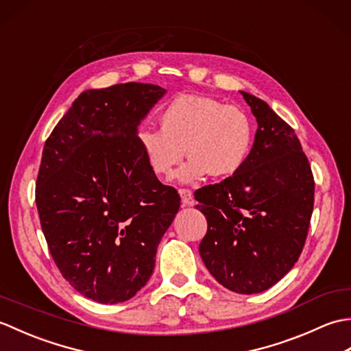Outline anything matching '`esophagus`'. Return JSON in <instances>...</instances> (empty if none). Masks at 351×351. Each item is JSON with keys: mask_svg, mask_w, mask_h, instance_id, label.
Listing matches in <instances>:
<instances>
[{"mask_svg": "<svg viewBox=\"0 0 351 351\" xmlns=\"http://www.w3.org/2000/svg\"><path fill=\"white\" fill-rule=\"evenodd\" d=\"M180 196H181V202H182L184 206H193L196 204V200H195V197H193V193L190 190L181 189Z\"/></svg>", "mask_w": 351, "mask_h": 351, "instance_id": "esophagus-1", "label": "esophagus"}]
</instances>
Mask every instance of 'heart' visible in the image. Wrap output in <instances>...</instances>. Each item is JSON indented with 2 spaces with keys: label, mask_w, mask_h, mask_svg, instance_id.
Instances as JSON below:
<instances>
[{
  "label": "heart",
  "mask_w": 351,
  "mask_h": 351,
  "mask_svg": "<svg viewBox=\"0 0 351 351\" xmlns=\"http://www.w3.org/2000/svg\"><path fill=\"white\" fill-rule=\"evenodd\" d=\"M160 123L161 130L143 126L137 132L140 151L160 178L170 176L185 152L190 160L178 170L180 182H197L208 173L226 178L243 167L252 149L249 116L208 96H176L161 111Z\"/></svg>",
  "instance_id": "1"
}]
</instances>
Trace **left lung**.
<instances>
[{"mask_svg": "<svg viewBox=\"0 0 351 351\" xmlns=\"http://www.w3.org/2000/svg\"><path fill=\"white\" fill-rule=\"evenodd\" d=\"M256 117L243 167L195 193L208 221L200 258L238 294L273 287L299 259L314 210V176L294 130L267 102L241 92Z\"/></svg>", "mask_w": 351, "mask_h": 351, "instance_id": "left-lung-1", "label": "left lung"}]
</instances>
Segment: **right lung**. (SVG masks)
I'll list each match as a JSON object with an SVG mask.
<instances>
[{"instance_id":"obj_1","label":"right lung","mask_w":351,"mask_h":351,"mask_svg":"<svg viewBox=\"0 0 351 351\" xmlns=\"http://www.w3.org/2000/svg\"><path fill=\"white\" fill-rule=\"evenodd\" d=\"M166 88L126 83L81 93L45 141L36 205L63 278L93 302L146 285L180 195L152 173L138 125Z\"/></svg>"}]
</instances>
